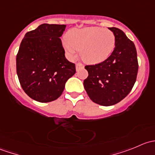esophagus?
<instances>
[{"mask_svg": "<svg viewBox=\"0 0 155 155\" xmlns=\"http://www.w3.org/2000/svg\"><path fill=\"white\" fill-rule=\"evenodd\" d=\"M83 68H84V65L82 64L81 63H77L76 64V71H79V70H81V69H83Z\"/></svg>", "mask_w": 155, "mask_h": 155, "instance_id": "1", "label": "esophagus"}]
</instances>
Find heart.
<instances>
[{
    "mask_svg": "<svg viewBox=\"0 0 155 155\" xmlns=\"http://www.w3.org/2000/svg\"><path fill=\"white\" fill-rule=\"evenodd\" d=\"M69 58L74 59L77 50L81 58L90 64H97L107 59L115 44V34L109 29L99 27L72 28L62 42Z\"/></svg>",
    "mask_w": 155,
    "mask_h": 155,
    "instance_id": "1",
    "label": "heart"
}]
</instances>
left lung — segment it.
<instances>
[{
	"mask_svg": "<svg viewBox=\"0 0 155 155\" xmlns=\"http://www.w3.org/2000/svg\"><path fill=\"white\" fill-rule=\"evenodd\" d=\"M115 37L112 54L101 63L85 66L88 76L84 87L93 102L109 107L115 105L130 92L138 73L135 45L121 30L109 28Z\"/></svg>",
	"mask_w": 155,
	"mask_h": 155,
	"instance_id": "8db88e82",
	"label": "left lung"
}]
</instances>
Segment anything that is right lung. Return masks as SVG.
Returning a JSON list of instances; mask_svg holds the SVG:
<instances>
[{
    "label": "right lung",
    "mask_w": 155,
    "mask_h": 155,
    "mask_svg": "<svg viewBox=\"0 0 155 155\" xmlns=\"http://www.w3.org/2000/svg\"><path fill=\"white\" fill-rule=\"evenodd\" d=\"M65 28L64 25H40L26 33L20 44L17 75L23 90L34 101H55L76 73L74 64L65 58L60 39Z\"/></svg>",
    "instance_id": "right-lung-1"
}]
</instances>
